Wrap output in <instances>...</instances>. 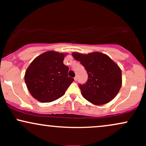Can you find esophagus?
Listing matches in <instances>:
<instances>
[{
	"label": "esophagus",
	"instance_id": "esophagus-1",
	"mask_svg": "<svg viewBox=\"0 0 146 146\" xmlns=\"http://www.w3.org/2000/svg\"><path fill=\"white\" fill-rule=\"evenodd\" d=\"M77 80H78V77L75 76L74 78V80H75V81H77Z\"/></svg>",
	"mask_w": 146,
	"mask_h": 146
}]
</instances>
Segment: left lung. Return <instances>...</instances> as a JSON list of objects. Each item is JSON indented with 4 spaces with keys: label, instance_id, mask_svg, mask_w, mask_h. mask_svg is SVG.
I'll use <instances>...</instances> for the list:
<instances>
[{
    "label": "left lung",
    "instance_id": "obj_1",
    "mask_svg": "<svg viewBox=\"0 0 146 146\" xmlns=\"http://www.w3.org/2000/svg\"><path fill=\"white\" fill-rule=\"evenodd\" d=\"M88 73L84 84H79L82 94L87 101L95 105L108 103L115 98L122 84L121 71L107 55L100 52L88 54L72 53Z\"/></svg>",
    "mask_w": 146,
    "mask_h": 146
}]
</instances>
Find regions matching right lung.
Wrapping results in <instances>:
<instances>
[{"label": "right lung", "instance_id": "right-lung-1", "mask_svg": "<svg viewBox=\"0 0 146 146\" xmlns=\"http://www.w3.org/2000/svg\"><path fill=\"white\" fill-rule=\"evenodd\" d=\"M66 54L49 51L33 60L25 75L29 93L41 102L55 101L64 95L74 79L68 76V67L64 64Z\"/></svg>", "mask_w": 146, "mask_h": 146}]
</instances>
